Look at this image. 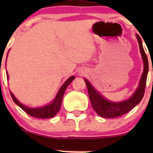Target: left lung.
Instances as JSON below:
<instances>
[{
	"label": "left lung",
	"instance_id": "obj_1",
	"mask_svg": "<svg viewBox=\"0 0 153 153\" xmlns=\"http://www.w3.org/2000/svg\"><path fill=\"white\" fill-rule=\"evenodd\" d=\"M136 37L138 38L139 49L143 59V71L138 89L135 90V92L132 94V95L129 99L121 101V102H112V101H109V100L104 98L102 95H100L94 89L92 84L87 81V79H86V78L84 79L86 85L87 86L89 97L92 108L98 115L103 117V118H112L121 116L126 112H129L137 104H139L142 100L143 95H144L146 78H147L148 70H149V64H148L147 56H146L144 49L143 48L141 38L138 35H136Z\"/></svg>",
	"mask_w": 153,
	"mask_h": 153
}]
</instances>
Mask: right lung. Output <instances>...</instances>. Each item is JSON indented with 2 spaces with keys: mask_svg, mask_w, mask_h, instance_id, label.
Listing matches in <instances>:
<instances>
[{
  "mask_svg": "<svg viewBox=\"0 0 153 153\" xmlns=\"http://www.w3.org/2000/svg\"><path fill=\"white\" fill-rule=\"evenodd\" d=\"M7 78H8V74H7ZM74 79H75V76L69 77L67 81L64 82V84L61 86V87L60 88L56 97H55V99L52 101V103H50V104H47V105L44 106H42V107L31 108L28 107V106H26L25 105L21 104V103L18 101V100L15 98V95L12 94V92H10V95L11 96H12V100H13L14 102H15L17 105L19 106L23 110L25 111L28 115H31V116L35 117V118H52V117H54L57 113H58V111L61 109V102H62L64 92H65L68 85H69Z\"/></svg>",
  "mask_w": 153,
  "mask_h": 153,
  "instance_id": "add662e5",
  "label": "right lung"
}]
</instances>
